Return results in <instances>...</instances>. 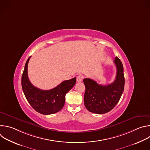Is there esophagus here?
Masks as SVG:
<instances>
[{
	"instance_id": "1",
	"label": "esophagus",
	"mask_w": 150,
	"mask_h": 150,
	"mask_svg": "<svg viewBox=\"0 0 150 150\" xmlns=\"http://www.w3.org/2000/svg\"><path fill=\"white\" fill-rule=\"evenodd\" d=\"M82 79H83V76L82 75H80L77 76V77H76V81L77 82H81L82 81Z\"/></svg>"
}]
</instances>
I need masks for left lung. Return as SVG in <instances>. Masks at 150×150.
Wrapping results in <instances>:
<instances>
[{
    "label": "left lung",
    "instance_id": "1",
    "mask_svg": "<svg viewBox=\"0 0 150 150\" xmlns=\"http://www.w3.org/2000/svg\"><path fill=\"white\" fill-rule=\"evenodd\" d=\"M114 63L116 67V76L114 82L107 85L98 84L96 81L85 78L84 104L87 109L96 114H104L112 110L119 102L123 92L125 77L120 60L116 57Z\"/></svg>",
    "mask_w": 150,
    "mask_h": 150
}]
</instances>
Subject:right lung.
<instances>
[{
    "mask_svg": "<svg viewBox=\"0 0 150 150\" xmlns=\"http://www.w3.org/2000/svg\"><path fill=\"white\" fill-rule=\"evenodd\" d=\"M30 57L26 62L21 79L24 95L32 108L37 112L42 115L56 113L64 106L65 95L75 85L76 78L64 81L52 90H40L34 86L28 77V63Z\"/></svg>",
    "mask_w": 150,
    "mask_h": 150,
    "instance_id": "right-lung-1",
    "label": "right lung"
}]
</instances>
